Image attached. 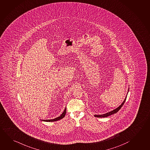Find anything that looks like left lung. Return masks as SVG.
<instances>
[{
	"label": "left lung",
	"mask_w": 150,
	"mask_h": 150,
	"mask_svg": "<svg viewBox=\"0 0 150 150\" xmlns=\"http://www.w3.org/2000/svg\"><path fill=\"white\" fill-rule=\"evenodd\" d=\"M128 91H129V88H128V92L127 93V95L126 96V97L125 98V99H124V100L123 101V102L122 103V104H121L120 106L118 107L117 108H116V109H114V110H112V111L108 112H107L106 114H104L94 115V116L96 117H98V118H99V117H108V116H109L111 115L114 114H115V113L117 112H118V111L120 110V109L122 108V107L123 106V105H124V104L125 103L126 99V97H127V94H128Z\"/></svg>",
	"instance_id": "1"
}]
</instances>
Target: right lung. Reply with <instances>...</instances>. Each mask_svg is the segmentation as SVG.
<instances>
[{
  "label": "right lung",
  "mask_w": 150,
  "mask_h": 150,
  "mask_svg": "<svg viewBox=\"0 0 150 150\" xmlns=\"http://www.w3.org/2000/svg\"><path fill=\"white\" fill-rule=\"evenodd\" d=\"M66 110H67V109H66V107H65V109L64 110V111L63 112L62 114L60 116L57 117V118H54V119H52V120H42V121H44V122H55V121H57V120H61V119H62V118H64V117L65 116V114H66Z\"/></svg>",
  "instance_id": "1"
}]
</instances>
